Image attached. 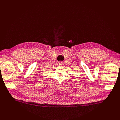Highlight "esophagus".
<instances>
[{
    "mask_svg": "<svg viewBox=\"0 0 120 120\" xmlns=\"http://www.w3.org/2000/svg\"><path fill=\"white\" fill-rule=\"evenodd\" d=\"M59 64L60 65V66H63L64 64V63L62 62V61H60V62L59 63Z\"/></svg>",
    "mask_w": 120,
    "mask_h": 120,
    "instance_id": "esophagus-1",
    "label": "esophagus"
}]
</instances>
